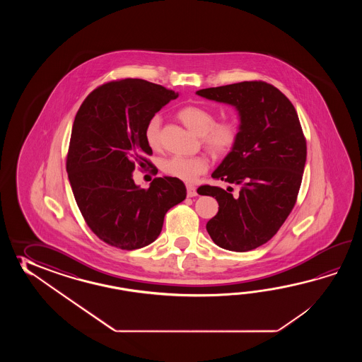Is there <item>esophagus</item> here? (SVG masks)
<instances>
[{
	"mask_svg": "<svg viewBox=\"0 0 362 362\" xmlns=\"http://www.w3.org/2000/svg\"><path fill=\"white\" fill-rule=\"evenodd\" d=\"M186 189H187V197H189V198H192V197L197 195V189H195L194 186H192V185H187Z\"/></svg>",
	"mask_w": 362,
	"mask_h": 362,
	"instance_id": "esophagus-1",
	"label": "esophagus"
}]
</instances>
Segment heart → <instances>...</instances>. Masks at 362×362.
<instances>
[{
	"label": "heart",
	"mask_w": 362,
	"mask_h": 362,
	"mask_svg": "<svg viewBox=\"0 0 362 362\" xmlns=\"http://www.w3.org/2000/svg\"><path fill=\"white\" fill-rule=\"evenodd\" d=\"M177 115L190 131L203 136L204 145L216 154L228 153L238 137L237 125L230 120L215 123V114L209 108L190 105L181 108ZM160 117L153 116L145 128L146 144L153 150L160 146ZM207 168V160L202 156H172L162 164L163 172L185 182H192Z\"/></svg>",
	"instance_id": "1"
}]
</instances>
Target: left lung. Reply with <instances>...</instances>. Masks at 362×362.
<instances>
[{
	"mask_svg": "<svg viewBox=\"0 0 362 362\" xmlns=\"http://www.w3.org/2000/svg\"><path fill=\"white\" fill-rule=\"evenodd\" d=\"M206 100L230 105L239 116L238 137L212 177L237 185H204L218 212L207 223L209 237L229 251L246 252L267 243L293 211L307 160V142L293 103L273 85L243 81L200 89Z\"/></svg>",
	"mask_w": 362,
	"mask_h": 362,
	"instance_id": "left-lung-1",
	"label": "left lung"
}]
</instances>
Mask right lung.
<instances>
[{
	"instance_id": "add662e5",
	"label": "right lung",
	"mask_w": 362,
	"mask_h": 362,
	"mask_svg": "<svg viewBox=\"0 0 362 362\" xmlns=\"http://www.w3.org/2000/svg\"><path fill=\"white\" fill-rule=\"evenodd\" d=\"M178 93L142 78L94 89L77 111L67 155L69 185L93 233L110 246L137 250L153 243L164 216L186 198L176 177H158L148 189L133 170L153 154L145 139L148 120Z\"/></svg>"
}]
</instances>
